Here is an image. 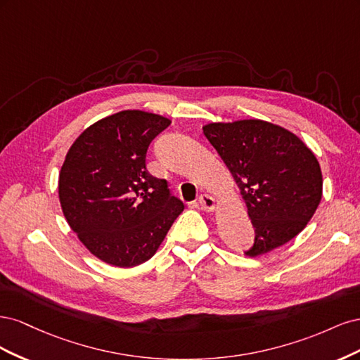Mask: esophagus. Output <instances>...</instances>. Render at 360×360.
Returning a JSON list of instances; mask_svg holds the SVG:
<instances>
[{"label": "esophagus", "mask_w": 360, "mask_h": 360, "mask_svg": "<svg viewBox=\"0 0 360 360\" xmlns=\"http://www.w3.org/2000/svg\"><path fill=\"white\" fill-rule=\"evenodd\" d=\"M200 205L202 207V210H205V212H213L216 209V201H214L213 197H210V195L202 193L200 197Z\"/></svg>", "instance_id": "obj_1"}]
</instances>
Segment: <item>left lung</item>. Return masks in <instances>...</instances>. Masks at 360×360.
I'll return each mask as SVG.
<instances>
[{"instance_id": "1", "label": "left lung", "mask_w": 360, "mask_h": 360, "mask_svg": "<svg viewBox=\"0 0 360 360\" xmlns=\"http://www.w3.org/2000/svg\"><path fill=\"white\" fill-rule=\"evenodd\" d=\"M240 189L255 228L248 257L290 242L321 201L320 163L290 130L263 120L210 123L202 127Z\"/></svg>"}]
</instances>
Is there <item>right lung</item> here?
<instances>
[{
    "label": "right lung",
    "mask_w": 360,
    "mask_h": 360,
    "mask_svg": "<svg viewBox=\"0 0 360 360\" xmlns=\"http://www.w3.org/2000/svg\"><path fill=\"white\" fill-rule=\"evenodd\" d=\"M171 120L127 110L96 122L69 148L58 179L60 204L84 246L117 267L156 254L183 202L147 171V150Z\"/></svg>",
    "instance_id": "obj_1"
}]
</instances>
